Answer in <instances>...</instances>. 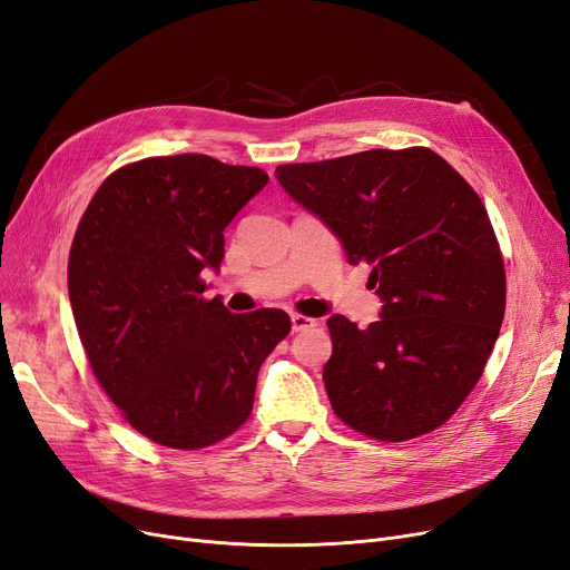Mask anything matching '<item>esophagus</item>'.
Returning a JSON list of instances; mask_svg holds the SVG:
<instances>
[{"label": "esophagus", "mask_w": 570, "mask_h": 570, "mask_svg": "<svg viewBox=\"0 0 570 570\" xmlns=\"http://www.w3.org/2000/svg\"><path fill=\"white\" fill-rule=\"evenodd\" d=\"M314 324H317V322H314V320H309V317H303V314H291V328L293 331H307V328H312Z\"/></svg>", "instance_id": "1"}]
</instances>
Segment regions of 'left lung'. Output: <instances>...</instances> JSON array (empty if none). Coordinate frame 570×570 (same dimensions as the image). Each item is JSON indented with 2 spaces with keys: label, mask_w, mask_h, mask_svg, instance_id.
<instances>
[{
  "label": "left lung",
  "mask_w": 570,
  "mask_h": 570,
  "mask_svg": "<svg viewBox=\"0 0 570 570\" xmlns=\"http://www.w3.org/2000/svg\"><path fill=\"white\" fill-rule=\"evenodd\" d=\"M286 195L371 267L381 320L333 314L324 366L345 425L406 441L444 425L487 366L504 317V265L479 195L428 147L277 166Z\"/></svg>",
  "instance_id": "8db88e82"
}]
</instances>
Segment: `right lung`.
Here are the masks:
<instances>
[{
    "label": "right lung",
    "instance_id": "right-lung-1",
    "mask_svg": "<svg viewBox=\"0 0 570 570\" xmlns=\"http://www.w3.org/2000/svg\"><path fill=\"white\" fill-rule=\"evenodd\" d=\"M256 166L150 157L105 180L75 232L68 293L102 390L147 439L197 451L239 430L284 309L232 314L206 301L225 227L267 185Z\"/></svg>",
    "mask_w": 570,
    "mask_h": 570
}]
</instances>
